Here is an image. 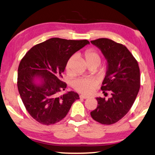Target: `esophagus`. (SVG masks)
Segmentation results:
<instances>
[{
	"instance_id": "obj_1",
	"label": "esophagus",
	"mask_w": 155,
	"mask_h": 155,
	"mask_svg": "<svg viewBox=\"0 0 155 155\" xmlns=\"http://www.w3.org/2000/svg\"><path fill=\"white\" fill-rule=\"evenodd\" d=\"M88 97H89L88 96H86V95H84L83 94L80 95V98H81V99H87V98Z\"/></svg>"
}]
</instances>
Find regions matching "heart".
I'll use <instances>...</instances> for the list:
<instances>
[{
    "label": "heart",
    "mask_w": 155,
    "mask_h": 155,
    "mask_svg": "<svg viewBox=\"0 0 155 155\" xmlns=\"http://www.w3.org/2000/svg\"><path fill=\"white\" fill-rule=\"evenodd\" d=\"M85 58L87 64H96L97 66H99L101 61V58L98 53L94 50L89 49L87 50L85 53ZM74 57H70L66 63V68L68 71H70L72 68ZM72 87L77 91L81 94L89 95L91 94L96 87V81L93 78H78L73 81Z\"/></svg>",
    "instance_id": "heart-1"
}]
</instances>
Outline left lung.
Returning a JSON list of instances; mask_svg holds the SVG:
<instances>
[{"label": "left lung", "instance_id": "8db88e82", "mask_svg": "<svg viewBox=\"0 0 155 155\" xmlns=\"http://www.w3.org/2000/svg\"><path fill=\"white\" fill-rule=\"evenodd\" d=\"M107 61V70L101 89L110 91L111 97H96L97 106L91 112L97 122L112 125L119 121L134 104L140 87V68L137 60L125 46L108 38L91 41Z\"/></svg>", "mask_w": 155, "mask_h": 155}]
</instances>
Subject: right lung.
<instances>
[{"mask_svg": "<svg viewBox=\"0 0 155 155\" xmlns=\"http://www.w3.org/2000/svg\"><path fill=\"white\" fill-rule=\"evenodd\" d=\"M89 44L87 40L51 38L32 47L18 67V87L26 109L34 119L43 125L54 124L68 114L77 93L61 95L66 83L61 81L68 59Z\"/></svg>", "mask_w": 155, "mask_h": 155, "instance_id": "right-lung-1", "label": "right lung"}]
</instances>
